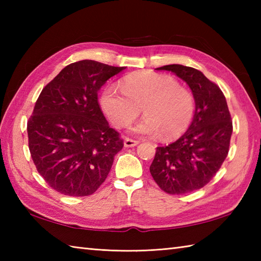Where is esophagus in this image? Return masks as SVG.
Here are the masks:
<instances>
[{
    "label": "esophagus",
    "mask_w": 261,
    "mask_h": 261,
    "mask_svg": "<svg viewBox=\"0 0 261 261\" xmlns=\"http://www.w3.org/2000/svg\"><path fill=\"white\" fill-rule=\"evenodd\" d=\"M138 143H139V141L134 140V139H130V138H125V139H124V147H126V148L135 147V146L138 145Z\"/></svg>",
    "instance_id": "esophagus-1"
}]
</instances>
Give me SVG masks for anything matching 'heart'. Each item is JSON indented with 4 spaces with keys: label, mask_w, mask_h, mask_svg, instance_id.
I'll list each match as a JSON object with an SVG mask.
<instances>
[{
    "label": "heart",
    "mask_w": 261,
    "mask_h": 261,
    "mask_svg": "<svg viewBox=\"0 0 261 261\" xmlns=\"http://www.w3.org/2000/svg\"><path fill=\"white\" fill-rule=\"evenodd\" d=\"M105 88L101 107L116 127L130 125L140 115L146 119L136 125L135 134L154 137L163 134L166 139L179 137L188 129L195 113V97L176 79L157 73H139L127 76L121 83Z\"/></svg>",
    "instance_id": "heart-1"
}]
</instances>
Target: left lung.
I'll use <instances>...</instances> for the list:
<instances>
[{
  "label": "left lung",
  "instance_id": "left-lung-1",
  "mask_svg": "<svg viewBox=\"0 0 261 261\" xmlns=\"http://www.w3.org/2000/svg\"><path fill=\"white\" fill-rule=\"evenodd\" d=\"M186 82L195 97V113L187 131L168 146L157 147L150 174L170 195L204 187L221 168L229 152L232 120L222 91L202 71L182 65L156 68Z\"/></svg>",
  "mask_w": 261,
  "mask_h": 261
}]
</instances>
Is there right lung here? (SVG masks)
Here are the masks:
<instances>
[{
    "mask_svg": "<svg viewBox=\"0 0 261 261\" xmlns=\"http://www.w3.org/2000/svg\"><path fill=\"white\" fill-rule=\"evenodd\" d=\"M123 69L81 60L43 87L27 130L33 164L53 190L88 196L107 179L123 139L110 127L97 93Z\"/></svg>",
    "mask_w": 261,
    "mask_h": 261,
    "instance_id": "1",
    "label": "right lung"
}]
</instances>
